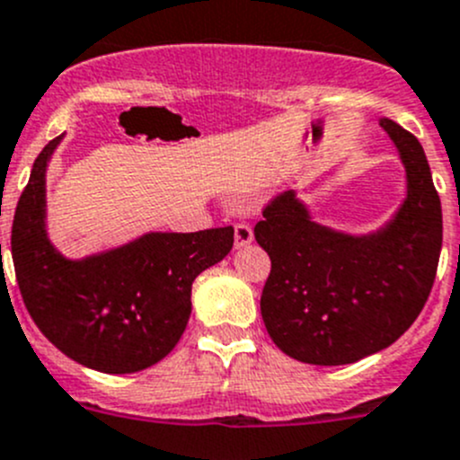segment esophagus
<instances>
[{
	"label": "esophagus",
	"instance_id": "1",
	"mask_svg": "<svg viewBox=\"0 0 460 460\" xmlns=\"http://www.w3.org/2000/svg\"><path fill=\"white\" fill-rule=\"evenodd\" d=\"M234 238H235V247L238 249L247 247V244L253 240V229L249 225H235Z\"/></svg>",
	"mask_w": 460,
	"mask_h": 460
}]
</instances>
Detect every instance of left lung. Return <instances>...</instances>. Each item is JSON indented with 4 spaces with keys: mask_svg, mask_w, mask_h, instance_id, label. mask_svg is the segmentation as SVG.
<instances>
[{
    "mask_svg": "<svg viewBox=\"0 0 460 460\" xmlns=\"http://www.w3.org/2000/svg\"><path fill=\"white\" fill-rule=\"evenodd\" d=\"M407 198L373 234L319 225L294 190L262 211L253 235L270 253L261 314L271 341L316 367L353 364L386 349L425 307L443 244V211L420 141L391 119Z\"/></svg>",
    "mask_w": 460,
    "mask_h": 460,
    "instance_id": "1",
    "label": "left lung"
}]
</instances>
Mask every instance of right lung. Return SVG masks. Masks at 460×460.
I'll use <instances>...</instances> for the list:
<instances>
[{"label":"right lung","instance_id":"add662e5","mask_svg":"<svg viewBox=\"0 0 460 460\" xmlns=\"http://www.w3.org/2000/svg\"><path fill=\"white\" fill-rule=\"evenodd\" d=\"M38 155L15 208L11 252L22 298L44 337L83 367L137 373L166 358L190 316L193 280L234 247V226L162 234L71 261L47 235V166Z\"/></svg>","mask_w":460,"mask_h":460}]
</instances>
